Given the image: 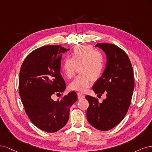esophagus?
Masks as SVG:
<instances>
[{
  "instance_id": "34e87169",
  "label": "esophagus",
  "mask_w": 152,
  "mask_h": 152,
  "mask_svg": "<svg viewBox=\"0 0 152 152\" xmlns=\"http://www.w3.org/2000/svg\"><path fill=\"white\" fill-rule=\"evenodd\" d=\"M77 97L79 99H83L85 98V95L81 94V93H77Z\"/></svg>"
}]
</instances>
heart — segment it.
I'll use <instances>...</instances> for the list:
<instances>
[{"label": "heart", "instance_id": "1", "mask_svg": "<svg viewBox=\"0 0 152 152\" xmlns=\"http://www.w3.org/2000/svg\"><path fill=\"white\" fill-rule=\"evenodd\" d=\"M81 72L70 84L71 88L80 92L85 91L91 80L95 81L102 75L105 67V58L100 52L87 45L76 46L71 57H66L62 62V71L69 78L74 76L77 66Z\"/></svg>", "mask_w": 152, "mask_h": 152}]
</instances>
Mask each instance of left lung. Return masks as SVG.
Wrapping results in <instances>:
<instances>
[{
  "instance_id": "left-lung-1",
  "label": "left lung",
  "mask_w": 152,
  "mask_h": 152,
  "mask_svg": "<svg viewBox=\"0 0 152 152\" xmlns=\"http://www.w3.org/2000/svg\"><path fill=\"white\" fill-rule=\"evenodd\" d=\"M107 56L105 69L92 89L97 96L107 98L99 103L97 99L86 95L89 102L86 117L90 125L100 131H108L124 119L130 106L134 87V73L126 53L114 44L97 43Z\"/></svg>"
}]
</instances>
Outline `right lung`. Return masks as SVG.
Here are the masks:
<instances>
[{"label":"right lung","mask_w":152,"mask_h":152,"mask_svg":"<svg viewBox=\"0 0 152 152\" xmlns=\"http://www.w3.org/2000/svg\"><path fill=\"white\" fill-rule=\"evenodd\" d=\"M69 50L60 45L38 48L25 58L19 72V94L26 113L34 125L48 133L67 124L70 107L77 100L74 91L57 101L51 98L66 89L61 61L62 53Z\"/></svg>","instance_id":"add662e5"}]
</instances>
